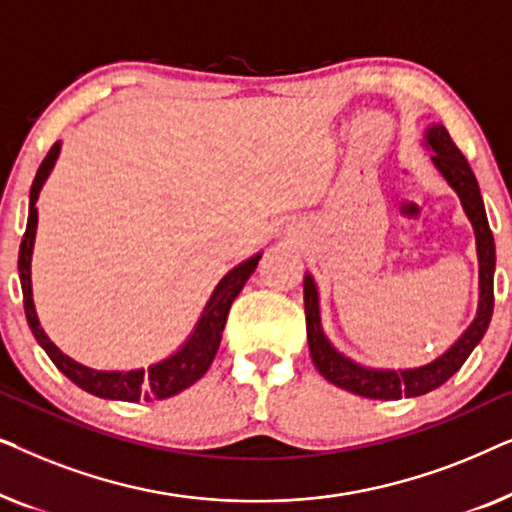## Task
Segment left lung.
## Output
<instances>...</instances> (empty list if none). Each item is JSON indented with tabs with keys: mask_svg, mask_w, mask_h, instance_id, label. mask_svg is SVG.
<instances>
[{
	"mask_svg": "<svg viewBox=\"0 0 512 512\" xmlns=\"http://www.w3.org/2000/svg\"><path fill=\"white\" fill-rule=\"evenodd\" d=\"M426 146L433 151V165L443 174L452 191L459 195L461 207L471 221L475 230V247H478V263H480V300H478V314H475L473 324L461 333V338L440 354L436 361L426 363L419 368H405V370H377L366 368L361 363L347 359L340 354L321 328V314H319V291L314 284L312 275H305V321H307V342H310V354L314 366L328 382L335 387L352 391L356 396L363 398H380V401H398V398H412L424 396L429 391L438 389L445 384L457 370L464 366V361L471 356L475 345L487 333L489 321H492L494 312V268H496V251H494V237L489 230L485 205H482V195L478 188V179L464 158V153L457 149L452 142L450 132L443 125H431L426 130Z\"/></svg>",
	"mask_w": 512,
	"mask_h": 512,
	"instance_id": "left-lung-1",
	"label": "left lung"
}]
</instances>
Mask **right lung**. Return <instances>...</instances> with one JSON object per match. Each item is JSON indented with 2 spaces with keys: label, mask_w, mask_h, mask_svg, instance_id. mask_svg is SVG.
Here are the masks:
<instances>
[{
  "label": "right lung",
  "mask_w": 512,
  "mask_h": 512,
  "mask_svg": "<svg viewBox=\"0 0 512 512\" xmlns=\"http://www.w3.org/2000/svg\"><path fill=\"white\" fill-rule=\"evenodd\" d=\"M60 153V142H55L44 158V163L39 165L37 177L32 181L30 188V216H27V228L20 242V254H18V272H20V286H23V305H25V317L30 324L34 338L44 352L51 356V361L58 366L62 375H67L76 387H81L88 394L109 398V401H163L179 391H184L200 380L207 373V368L212 366L216 352L221 345V333L226 326L230 305L237 298V293L242 291V286L247 284L251 272L256 270L261 254L247 258V261L237 265L228 272L226 277L216 284L212 298L207 300L205 310H202L198 324H195L193 333L188 335L184 345L177 352L167 356V359L153 363L149 368H137V370H95L88 366H81L74 359H69L67 354H62L58 347L53 345L51 338L44 333V328L39 324L37 310H34L32 300V249H34V235H37V200L41 186L46 184L48 174H51L55 160Z\"/></svg>",
  "instance_id": "obj_1"
}]
</instances>
